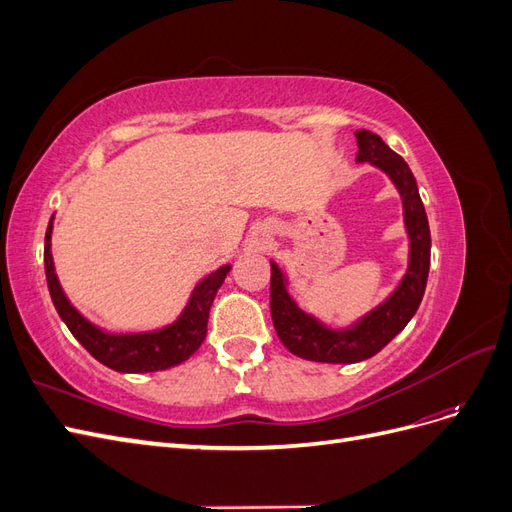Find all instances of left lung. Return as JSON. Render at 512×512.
Here are the masks:
<instances>
[{
    "instance_id": "8db88e82",
    "label": "left lung",
    "mask_w": 512,
    "mask_h": 512,
    "mask_svg": "<svg viewBox=\"0 0 512 512\" xmlns=\"http://www.w3.org/2000/svg\"><path fill=\"white\" fill-rule=\"evenodd\" d=\"M359 153L356 162H369L391 177L404 203V220L410 237V265L397 290L374 312H369L350 329H327L314 316L305 314L292 301L286 288L284 273L271 262V318L277 337L292 352L307 361L318 363H359L378 354L391 339L404 331L410 318L423 301L429 258L431 235L429 222L418 196L416 179L406 160L386 145L382 138L369 130L354 132Z\"/></svg>"
}]
</instances>
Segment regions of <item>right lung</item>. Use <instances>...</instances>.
Segmentation results:
<instances>
[{
    "instance_id": "right-lung-1",
    "label": "right lung",
    "mask_w": 512,
    "mask_h": 512,
    "mask_svg": "<svg viewBox=\"0 0 512 512\" xmlns=\"http://www.w3.org/2000/svg\"><path fill=\"white\" fill-rule=\"evenodd\" d=\"M51 232L53 218L49 222V228H46L44 237V271L53 305L61 320L66 322L70 333L79 339L83 348L94 356L96 361L115 371H123V374H145V371H160L183 363L200 348V344L205 342L209 309L215 299V292H218V288L226 280L230 265L220 267L218 271L207 275L205 280L194 288L192 299L185 305L183 314L173 324H168V327L151 333L113 335L94 327V324L76 312L66 299L53 267Z\"/></svg>"
}]
</instances>
